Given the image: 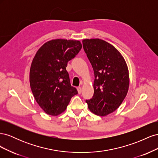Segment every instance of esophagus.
Returning a JSON list of instances; mask_svg holds the SVG:
<instances>
[{"label": "esophagus", "mask_w": 158, "mask_h": 158, "mask_svg": "<svg viewBox=\"0 0 158 158\" xmlns=\"http://www.w3.org/2000/svg\"><path fill=\"white\" fill-rule=\"evenodd\" d=\"M77 90H78V92L79 94H80L81 93H82V88H81L80 87H78L77 88Z\"/></svg>", "instance_id": "obj_1"}]
</instances>
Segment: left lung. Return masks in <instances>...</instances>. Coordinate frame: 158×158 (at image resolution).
Returning a JSON list of instances; mask_svg holds the SVG:
<instances>
[{
	"label": "left lung",
	"instance_id": "obj_1",
	"mask_svg": "<svg viewBox=\"0 0 158 158\" xmlns=\"http://www.w3.org/2000/svg\"><path fill=\"white\" fill-rule=\"evenodd\" d=\"M82 44L95 76L93 98L85 102L94 114L107 116L118 108L128 93L127 63L121 52L106 41L85 39Z\"/></svg>",
	"mask_w": 158,
	"mask_h": 158
}]
</instances>
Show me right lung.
Listing matches in <instances>:
<instances>
[{
	"label": "right lung",
	"mask_w": 158,
	"mask_h": 158,
	"mask_svg": "<svg viewBox=\"0 0 158 158\" xmlns=\"http://www.w3.org/2000/svg\"><path fill=\"white\" fill-rule=\"evenodd\" d=\"M82 47L78 40H52L43 45L33 57L30 87L35 101L47 114L57 116L63 113L72 97L78 94L70 84L66 67Z\"/></svg>",
	"instance_id": "right-lung-1"
}]
</instances>
